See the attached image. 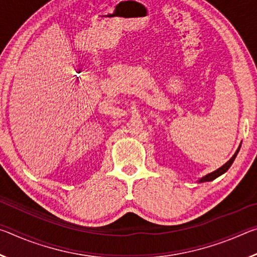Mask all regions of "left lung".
Listing matches in <instances>:
<instances>
[{
	"mask_svg": "<svg viewBox=\"0 0 257 257\" xmlns=\"http://www.w3.org/2000/svg\"><path fill=\"white\" fill-rule=\"evenodd\" d=\"M239 150V149H238ZM238 150L236 151V153L233 154V156L231 159H230L227 163L225 164H223L222 167L221 168H219L217 169V170H215V171H213V172H211V173H208V175H206V176H204L203 178H201V179H199L198 181L199 182H205V181H212V180H214V179H216L217 177H220L221 175H223L224 172H227L228 171V169L231 167V164L233 163V161H234V159H236V156H237V153H238Z\"/></svg>",
	"mask_w": 257,
	"mask_h": 257,
	"instance_id": "left-lung-1",
	"label": "left lung"
}]
</instances>
